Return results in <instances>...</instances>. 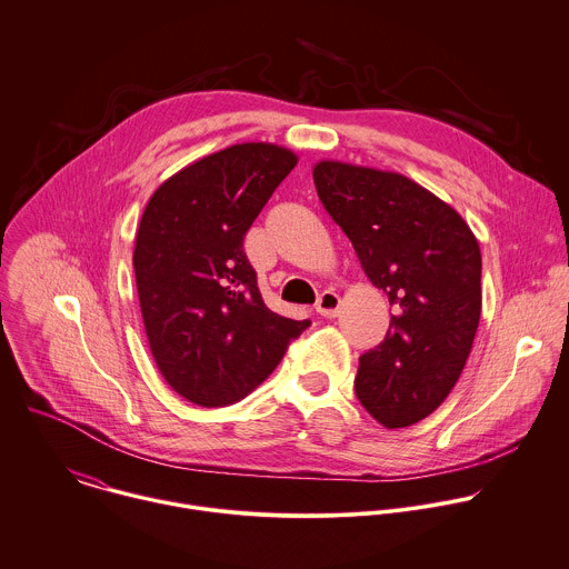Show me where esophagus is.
<instances>
[{
	"label": "esophagus",
	"instance_id": "esophagus-1",
	"mask_svg": "<svg viewBox=\"0 0 569 569\" xmlns=\"http://www.w3.org/2000/svg\"><path fill=\"white\" fill-rule=\"evenodd\" d=\"M338 309H340V296L333 293V291H325L318 302H316V311L322 316V318H336L338 316Z\"/></svg>",
	"mask_w": 569,
	"mask_h": 569
}]
</instances>
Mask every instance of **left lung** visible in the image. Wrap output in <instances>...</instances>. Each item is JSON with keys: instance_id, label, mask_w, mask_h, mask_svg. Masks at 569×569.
I'll return each mask as SVG.
<instances>
[{"instance_id": "left-lung-1", "label": "left lung", "mask_w": 569, "mask_h": 569, "mask_svg": "<svg viewBox=\"0 0 569 569\" xmlns=\"http://www.w3.org/2000/svg\"><path fill=\"white\" fill-rule=\"evenodd\" d=\"M313 183L369 280L397 309L360 358L356 395L386 428L441 406L470 356L481 316V251L466 220L415 181L322 161Z\"/></svg>"}]
</instances>
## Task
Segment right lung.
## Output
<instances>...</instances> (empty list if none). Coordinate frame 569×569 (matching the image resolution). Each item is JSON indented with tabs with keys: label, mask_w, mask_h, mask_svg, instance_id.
<instances>
[{
	"label": "right lung",
	"mask_w": 569,
	"mask_h": 569,
	"mask_svg": "<svg viewBox=\"0 0 569 569\" xmlns=\"http://www.w3.org/2000/svg\"><path fill=\"white\" fill-rule=\"evenodd\" d=\"M298 157L271 143L209 154L152 193L134 244L148 342L191 403L247 397L311 325L267 309L242 240Z\"/></svg>",
	"instance_id": "right-lung-1"
}]
</instances>
